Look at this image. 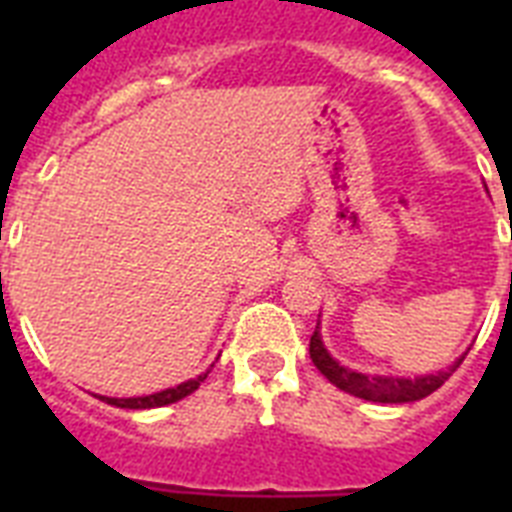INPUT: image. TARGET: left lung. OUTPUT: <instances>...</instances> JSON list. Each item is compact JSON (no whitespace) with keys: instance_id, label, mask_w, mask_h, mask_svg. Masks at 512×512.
<instances>
[{"instance_id":"obj_1","label":"left lung","mask_w":512,"mask_h":512,"mask_svg":"<svg viewBox=\"0 0 512 512\" xmlns=\"http://www.w3.org/2000/svg\"><path fill=\"white\" fill-rule=\"evenodd\" d=\"M465 356L468 353H462L452 366H446L441 372L420 374L414 380L412 377H390V374H366L348 369L337 358H332V353L324 348L319 327L311 335V358L316 369L340 390H345L350 396L364 398V401H374V404H409V401H420V398L430 396L433 390H438L449 380V374L462 364Z\"/></svg>"}]
</instances>
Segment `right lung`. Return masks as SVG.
I'll return each instance as SVG.
<instances>
[{
	"label": "right lung",
	"mask_w": 512,
	"mask_h": 512,
	"mask_svg": "<svg viewBox=\"0 0 512 512\" xmlns=\"http://www.w3.org/2000/svg\"><path fill=\"white\" fill-rule=\"evenodd\" d=\"M209 369L199 377H193V380H185L175 388H167V390H159V393H151V396H138V398H108V396H100V401H106L111 406H119V409H156V406H167V404H175L180 398L191 396L193 390L199 388L201 382L207 380Z\"/></svg>",
	"instance_id": "obj_1"
}]
</instances>
